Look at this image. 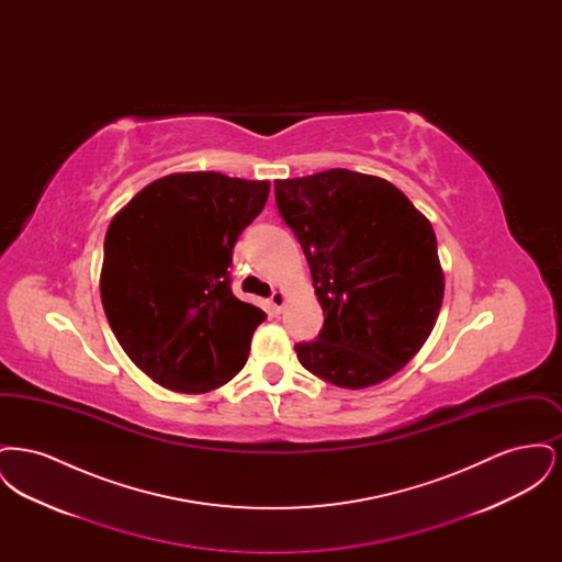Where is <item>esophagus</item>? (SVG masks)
Segmentation results:
<instances>
[{
	"label": "esophagus",
	"mask_w": 562,
	"mask_h": 562,
	"mask_svg": "<svg viewBox=\"0 0 562 562\" xmlns=\"http://www.w3.org/2000/svg\"><path fill=\"white\" fill-rule=\"evenodd\" d=\"M269 303H271L273 312H282V307H284V303H286V293H284V291H276V293L269 296Z\"/></svg>",
	"instance_id": "34e87169"
}]
</instances>
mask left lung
I'll list each match as a JSON object with an SVG mask.
<instances>
[{"label": "left lung", "mask_w": 562, "mask_h": 562, "mask_svg": "<svg viewBox=\"0 0 562 562\" xmlns=\"http://www.w3.org/2000/svg\"><path fill=\"white\" fill-rule=\"evenodd\" d=\"M324 312L316 341L294 346L322 381L364 390L424 348L445 296L426 214L390 181L346 168L276 181Z\"/></svg>", "instance_id": "8db88e82"}]
</instances>
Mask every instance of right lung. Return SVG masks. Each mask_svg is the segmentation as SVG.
Segmentation results:
<instances>
[{
    "label": "right lung",
    "mask_w": 562,
    "mask_h": 562,
    "mask_svg": "<svg viewBox=\"0 0 562 562\" xmlns=\"http://www.w3.org/2000/svg\"><path fill=\"white\" fill-rule=\"evenodd\" d=\"M268 195L269 181L175 172L111 218L103 310L122 349L161 387L204 394L246 364L266 314L232 293L227 268Z\"/></svg>",
    "instance_id": "add662e5"
}]
</instances>
